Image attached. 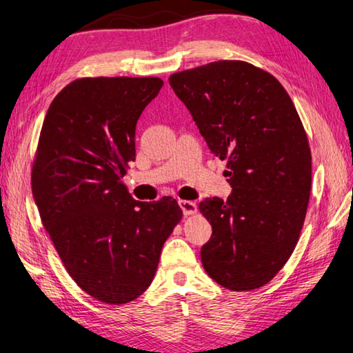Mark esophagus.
<instances>
[{
  "instance_id": "34e87169",
  "label": "esophagus",
  "mask_w": 353,
  "mask_h": 353,
  "mask_svg": "<svg viewBox=\"0 0 353 353\" xmlns=\"http://www.w3.org/2000/svg\"><path fill=\"white\" fill-rule=\"evenodd\" d=\"M180 207L186 216H191V214L197 213V203L192 201H180Z\"/></svg>"
}]
</instances>
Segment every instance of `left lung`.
<instances>
[{"label": "left lung", "mask_w": 353, "mask_h": 353, "mask_svg": "<svg viewBox=\"0 0 353 353\" xmlns=\"http://www.w3.org/2000/svg\"><path fill=\"white\" fill-rule=\"evenodd\" d=\"M212 152L228 162L232 194L205 199L210 221L205 272L221 287L252 291L272 280L293 253L312 188L303 122L277 78L243 60H218L168 78Z\"/></svg>", "instance_id": "1"}]
</instances>
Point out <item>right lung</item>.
<instances>
[{
  "label": "right lung",
  "instance_id": "obj_1",
  "mask_svg": "<svg viewBox=\"0 0 353 353\" xmlns=\"http://www.w3.org/2000/svg\"><path fill=\"white\" fill-rule=\"evenodd\" d=\"M162 85L156 76L74 79L39 134L32 191L41 221L70 277L105 304L145 293L183 218L173 197L139 202L122 183L135 161L137 121Z\"/></svg>",
  "mask_w": 353,
  "mask_h": 353
}]
</instances>
